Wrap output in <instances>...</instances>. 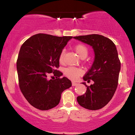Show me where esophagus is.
Masks as SVG:
<instances>
[{"instance_id": "esophagus-1", "label": "esophagus", "mask_w": 135, "mask_h": 135, "mask_svg": "<svg viewBox=\"0 0 135 135\" xmlns=\"http://www.w3.org/2000/svg\"><path fill=\"white\" fill-rule=\"evenodd\" d=\"M77 84H78L76 83H75V82H72V86H77Z\"/></svg>"}]
</instances>
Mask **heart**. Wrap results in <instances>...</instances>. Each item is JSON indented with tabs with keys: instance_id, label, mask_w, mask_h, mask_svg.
<instances>
[{
	"instance_id": "1",
	"label": "heart",
	"mask_w": 135,
	"mask_h": 135,
	"mask_svg": "<svg viewBox=\"0 0 135 135\" xmlns=\"http://www.w3.org/2000/svg\"><path fill=\"white\" fill-rule=\"evenodd\" d=\"M74 49L76 51L81 58H84L87 56L88 53V48L87 46H85L84 44H77L74 47ZM65 57V51L63 50L60 52V56H59V61L60 63H63L64 61ZM82 71L81 70L76 67H70L67 68L65 70V74L68 78L72 80H77V78L81 75Z\"/></svg>"
}]
</instances>
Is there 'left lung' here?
I'll return each instance as SVG.
<instances>
[{"mask_svg":"<svg viewBox=\"0 0 135 135\" xmlns=\"http://www.w3.org/2000/svg\"><path fill=\"white\" fill-rule=\"evenodd\" d=\"M74 38L90 45L93 48L94 62L83 77L88 83L94 82L88 86L86 92L77 98L80 106L91 110L103 108L110 101L118 85L120 61L115 45L107 37L98 34L74 37Z\"/></svg>","mask_w":135,"mask_h":135,"instance_id":"left-lung-1","label":"left lung"}]
</instances>
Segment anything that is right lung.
<instances>
[{"instance_id":"add662e5","label":"right lung","mask_w":135,"mask_h":135,"mask_svg":"<svg viewBox=\"0 0 135 135\" xmlns=\"http://www.w3.org/2000/svg\"><path fill=\"white\" fill-rule=\"evenodd\" d=\"M72 36L57 37L44 33L33 35L22 44L16 62L19 86L23 96L33 107L47 110L60 103L61 94L72 86L62 73L59 56ZM49 74L55 80L48 79Z\"/></svg>"}]
</instances>
